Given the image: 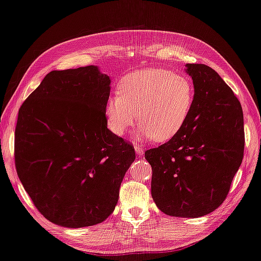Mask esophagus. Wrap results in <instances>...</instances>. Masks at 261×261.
I'll use <instances>...</instances> for the list:
<instances>
[{
    "label": "esophagus",
    "mask_w": 261,
    "mask_h": 261,
    "mask_svg": "<svg viewBox=\"0 0 261 261\" xmlns=\"http://www.w3.org/2000/svg\"><path fill=\"white\" fill-rule=\"evenodd\" d=\"M135 151H136V154H137V155H142V154L144 153L143 147L139 146V145H135Z\"/></svg>",
    "instance_id": "1"
}]
</instances>
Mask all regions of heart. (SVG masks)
I'll return each mask as SVG.
<instances>
[{
	"mask_svg": "<svg viewBox=\"0 0 261 261\" xmlns=\"http://www.w3.org/2000/svg\"><path fill=\"white\" fill-rule=\"evenodd\" d=\"M106 103L108 126L118 136L125 135L137 119L142 139L170 140L191 112L194 87L188 77L164 68H146L128 73Z\"/></svg>",
	"mask_w": 261,
	"mask_h": 261,
	"instance_id": "1",
	"label": "heart"
}]
</instances>
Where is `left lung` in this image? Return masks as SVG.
I'll use <instances>...</instances> for the list:
<instances>
[{"label": "left lung", "instance_id": "left-lung-1", "mask_svg": "<svg viewBox=\"0 0 261 261\" xmlns=\"http://www.w3.org/2000/svg\"><path fill=\"white\" fill-rule=\"evenodd\" d=\"M194 101L177 134L145 151L151 194L162 213L195 218L213 213L227 196L244 152L243 111L213 68L188 63Z\"/></svg>", "mask_w": 261, "mask_h": 261}]
</instances>
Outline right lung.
<instances>
[{
	"instance_id": "1",
	"label": "right lung",
	"mask_w": 261,
	"mask_h": 261,
	"mask_svg": "<svg viewBox=\"0 0 261 261\" xmlns=\"http://www.w3.org/2000/svg\"><path fill=\"white\" fill-rule=\"evenodd\" d=\"M109 95L110 78L95 66L53 70L19 109L17 174L51 223L85 227L115 210L135 150L108 129Z\"/></svg>"
}]
</instances>
